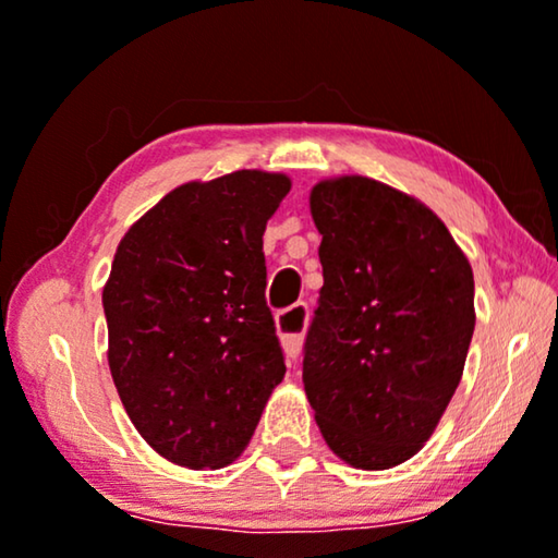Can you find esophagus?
I'll list each match as a JSON object with an SVG mask.
<instances>
[{"mask_svg":"<svg viewBox=\"0 0 558 558\" xmlns=\"http://www.w3.org/2000/svg\"><path fill=\"white\" fill-rule=\"evenodd\" d=\"M307 304H292V307L281 310L277 315V332L281 338V348L289 361H296L302 353L304 327H307Z\"/></svg>","mask_w":558,"mask_h":558,"instance_id":"1","label":"esophagus"}]
</instances>
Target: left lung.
<instances>
[{
    "mask_svg": "<svg viewBox=\"0 0 558 558\" xmlns=\"http://www.w3.org/2000/svg\"><path fill=\"white\" fill-rule=\"evenodd\" d=\"M325 284L302 380L340 460L388 470L414 457L460 386L475 332V279L447 226L361 174L312 187Z\"/></svg>",
    "mask_w": 558,
    "mask_h": 558,
    "instance_id": "8db88e82",
    "label": "left lung"
}]
</instances>
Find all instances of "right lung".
Instances as JSON below:
<instances>
[{
    "mask_svg": "<svg viewBox=\"0 0 558 558\" xmlns=\"http://www.w3.org/2000/svg\"><path fill=\"white\" fill-rule=\"evenodd\" d=\"M287 174L185 182L121 239L104 287L109 368L144 441L218 470L254 437L287 365L266 307V220Z\"/></svg>",
    "mask_w": 558,
    "mask_h": 558,
    "instance_id": "1",
    "label": "right lung"
}]
</instances>
